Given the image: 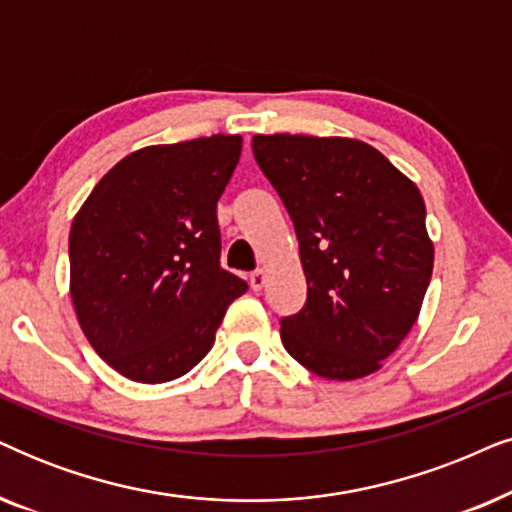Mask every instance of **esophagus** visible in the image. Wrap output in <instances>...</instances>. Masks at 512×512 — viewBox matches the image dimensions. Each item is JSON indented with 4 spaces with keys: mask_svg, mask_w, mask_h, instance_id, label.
Segmentation results:
<instances>
[{
    "mask_svg": "<svg viewBox=\"0 0 512 512\" xmlns=\"http://www.w3.org/2000/svg\"><path fill=\"white\" fill-rule=\"evenodd\" d=\"M249 284H251V289L254 291H261L263 287H265V272L263 270H254L249 275Z\"/></svg>",
    "mask_w": 512,
    "mask_h": 512,
    "instance_id": "esophagus-1",
    "label": "esophagus"
}]
</instances>
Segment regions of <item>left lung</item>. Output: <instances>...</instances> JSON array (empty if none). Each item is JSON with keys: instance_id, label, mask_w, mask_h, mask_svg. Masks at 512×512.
Here are the masks:
<instances>
[{"instance_id": "left-lung-1", "label": "left lung", "mask_w": 512, "mask_h": 512, "mask_svg": "<svg viewBox=\"0 0 512 512\" xmlns=\"http://www.w3.org/2000/svg\"><path fill=\"white\" fill-rule=\"evenodd\" d=\"M294 223L308 298L282 317L287 353L334 381L369 376L414 327L433 275L421 192L353 138L254 136Z\"/></svg>"}]
</instances>
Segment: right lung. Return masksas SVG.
<instances>
[{"instance_id": "add662e5", "label": "right lung", "mask_w": 512, "mask_h": 512, "mask_svg": "<svg viewBox=\"0 0 512 512\" xmlns=\"http://www.w3.org/2000/svg\"><path fill=\"white\" fill-rule=\"evenodd\" d=\"M240 136L150 145L117 162L70 228V294L94 350L138 383L188 374L247 282L221 268L216 204Z\"/></svg>"}]
</instances>
